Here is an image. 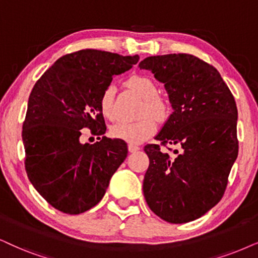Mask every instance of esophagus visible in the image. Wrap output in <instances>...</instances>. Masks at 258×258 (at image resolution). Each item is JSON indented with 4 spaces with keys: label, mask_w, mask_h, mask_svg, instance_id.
Returning a JSON list of instances; mask_svg holds the SVG:
<instances>
[{
    "label": "esophagus",
    "mask_w": 258,
    "mask_h": 258,
    "mask_svg": "<svg viewBox=\"0 0 258 258\" xmlns=\"http://www.w3.org/2000/svg\"><path fill=\"white\" fill-rule=\"evenodd\" d=\"M140 150V148L138 145H136V144H128V151L130 152H137V151H139Z\"/></svg>",
    "instance_id": "1"
}]
</instances>
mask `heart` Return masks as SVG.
<instances>
[{
    "instance_id": "b5f03b06",
    "label": "heart",
    "mask_w": 258,
    "mask_h": 258,
    "mask_svg": "<svg viewBox=\"0 0 258 258\" xmlns=\"http://www.w3.org/2000/svg\"><path fill=\"white\" fill-rule=\"evenodd\" d=\"M126 87L137 95L144 100L142 107V115H145L138 121L135 122H118L112 126L110 135L114 138L122 139L130 144H139L151 137L157 130V120H164L169 115V105L164 100L158 97V88L156 83L145 75H132L127 78ZM100 110L101 114L108 120L115 119L114 112V88L107 87L100 96ZM150 113V116H146ZM153 116L151 117V115Z\"/></svg>"
}]
</instances>
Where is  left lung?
<instances>
[{
    "label": "left lung",
    "mask_w": 258,
    "mask_h": 258,
    "mask_svg": "<svg viewBox=\"0 0 258 258\" xmlns=\"http://www.w3.org/2000/svg\"><path fill=\"white\" fill-rule=\"evenodd\" d=\"M139 68L164 83L174 109L156 139L180 145L171 156L157 144L144 148L150 159L143 182L146 204L168 223L193 221L226 189L238 155L236 101L219 71L191 54L148 57Z\"/></svg>",
    "instance_id": "1"
}]
</instances>
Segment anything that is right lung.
Here are the masks:
<instances>
[{"label": "right lung", "instance_id": "add662e5", "mask_svg": "<svg viewBox=\"0 0 258 258\" xmlns=\"http://www.w3.org/2000/svg\"><path fill=\"white\" fill-rule=\"evenodd\" d=\"M139 56L81 50L54 61L39 78L28 99L22 126L25 168L37 191L67 214L99 204L110 177L127 157L121 139L82 144L81 130L106 133L100 96L113 76L130 70Z\"/></svg>", "mask_w": 258, "mask_h": 258}]
</instances>
